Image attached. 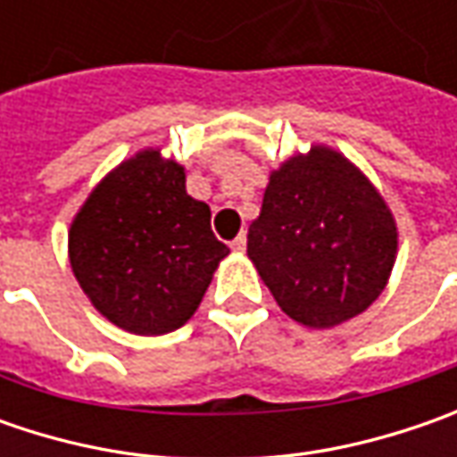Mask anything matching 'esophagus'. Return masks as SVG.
I'll use <instances>...</instances> for the list:
<instances>
[{
  "instance_id": "obj_1",
  "label": "esophagus",
  "mask_w": 457,
  "mask_h": 457,
  "mask_svg": "<svg viewBox=\"0 0 457 457\" xmlns=\"http://www.w3.org/2000/svg\"><path fill=\"white\" fill-rule=\"evenodd\" d=\"M231 249H234V252H244V249H246V237L238 234V237L231 241Z\"/></svg>"
}]
</instances>
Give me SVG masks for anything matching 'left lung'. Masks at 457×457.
I'll return each instance as SVG.
<instances>
[{
  "label": "left lung",
  "mask_w": 457,
  "mask_h": 457,
  "mask_svg": "<svg viewBox=\"0 0 457 457\" xmlns=\"http://www.w3.org/2000/svg\"><path fill=\"white\" fill-rule=\"evenodd\" d=\"M396 219L343 152L310 145L270 172L246 254L295 323L325 330L361 315L389 285Z\"/></svg>",
  "instance_id": "1"
}]
</instances>
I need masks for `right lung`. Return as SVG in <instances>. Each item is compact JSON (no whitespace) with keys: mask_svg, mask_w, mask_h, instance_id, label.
<instances>
[{"mask_svg":"<svg viewBox=\"0 0 457 457\" xmlns=\"http://www.w3.org/2000/svg\"><path fill=\"white\" fill-rule=\"evenodd\" d=\"M226 256L228 246L211 231V208L187 195L185 167L157 145L112 167L68 228L83 295L134 336L183 328Z\"/></svg>","mask_w":457,"mask_h":457,"instance_id":"add662e5","label":"right lung"}]
</instances>
